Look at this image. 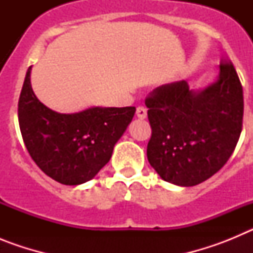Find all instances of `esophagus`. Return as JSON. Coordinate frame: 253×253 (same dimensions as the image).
Wrapping results in <instances>:
<instances>
[{
    "instance_id": "esophagus-1",
    "label": "esophagus",
    "mask_w": 253,
    "mask_h": 253,
    "mask_svg": "<svg viewBox=\"0 0 253 253\" xmlns=\"http://www.w3.org/2000/svg\"><path fill=\"white\" fill-rule=\"evenodd\" d=\"M137 116H138V118H139V119H146V118H147L146 107L138 106L137 107Z\"/></svg>"
}]
</instances>
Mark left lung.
<instances>
[{"instance_id":"1","label":"left lung","mask_w":253,"mask_h":253,"mask_svg":"<svg viewBox=\"0 0 253 253\" xmlns=\"http://www.w3.org/2000/svg\"><path fill=\"white\" fill-rule=\"evenodd\" d=\"M214 84L189 90L186 81L154 88L146 99L152 128L147 157L161 178L195 186L233 153L243 123V90L234 66L222 59Z\"/></svg>"}]
</instances>
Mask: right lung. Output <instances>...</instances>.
<instances>
[{
	"mask_svg": "<svg viewBox=\"0 0 253 253\" xmlns=\"http://www.w3.org/2000/svg\"><path fill=\"white\" fill-rule=\"evenodd\" d=\"M30 69L19 99V125L29 154L42 171L63 185H80L97 175L133 119L135 107H91L59 114L38 100Z\"/></svg>",
	"mask_w": 253,
	"mask_h": 253,
	"instance_id": "add662e5",
	"label": "right lung"
}]
</instances>
